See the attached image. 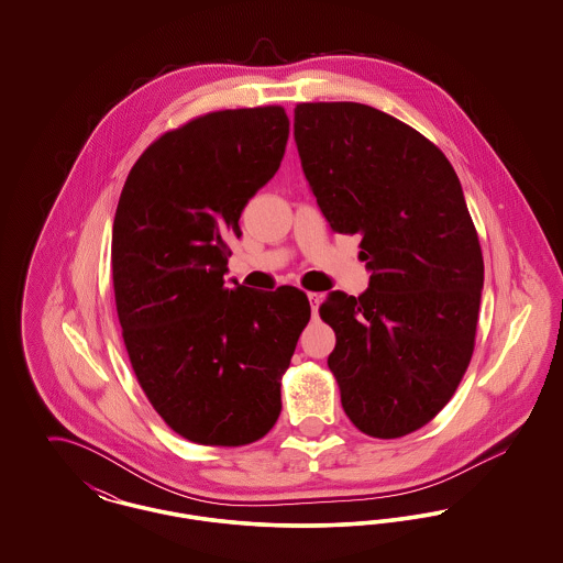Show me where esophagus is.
I'll return each instance as SVG.
<instances>
[{
    "mask_svg": "<svg viewBox=\"0 0 563 563\" xmlns=\"http://www.w3.org/2000/svg\"><path fill=\"white\" fill-rule=\"evenodd\" d=\"M308 299H310V306H312V314L317 317V312H319V303H321L322 295L321 294H308Z\"/></svg>",
    "mask_w": 563,
    "mask_h": 563,
    "instance_id": "obj_1",
    "label": "esophagus"
}]
</instances>
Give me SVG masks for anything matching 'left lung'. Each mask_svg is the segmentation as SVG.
<instances>
[{
  "label": "left lung",
  "instance_id": "8db88e82",
  "mask_svg": "<svg viewBox=\"0 0 563 563\" xmlns=\"http://www.w3.org/2000/svg\"><path fill=\"white\" fill-rule=\"evenodd\" d=\"M295 143L329 225L358 234L369 289L333 291L327 365L350 422L369 437L422 429L466 372L483 257L460 179L443 152L363 103H299Z\"/></svg>",
  "mask_w": 563,
  "mask_h": 563
}]
</instances>
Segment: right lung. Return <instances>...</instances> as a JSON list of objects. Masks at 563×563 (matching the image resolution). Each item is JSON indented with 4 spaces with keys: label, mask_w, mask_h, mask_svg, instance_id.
I'll use <instances>...</instances> for the list:
<instances>
[{
    "label": "right lung",
    "mask_w": 563,
    "mask_h": 563,
    "mask_svg": "<svg viewBox=\"0 0 563 563\" xmlns=\"http://www.w3.org/2000/svg\"><path fill=\"white\" fill-rule=\"evenodd\" d=\"M289 118L225 109L162 134L134 162L113 217L115 310L134 375L162 420L200 445L262 439L310 301L223 280L242 209L278 170Z\"/></svg>",
    "instance_id": "1"
}]
</instances>
